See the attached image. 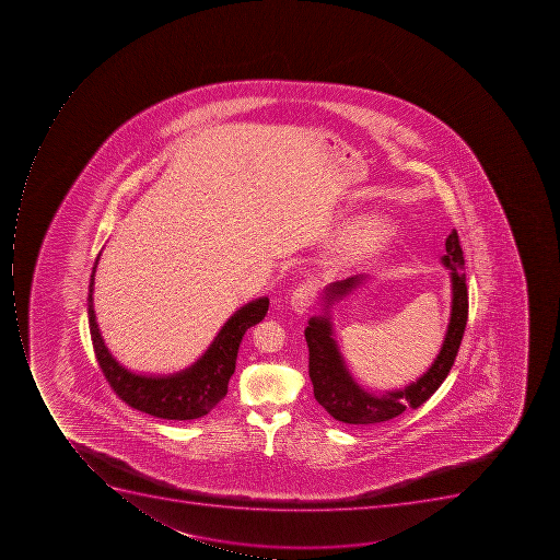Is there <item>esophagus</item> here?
<instances>
[{
    "label": "esophagus",
    "instance_id": "esophagus-1",
    "mask_svg": "<svg viewBox=\"0 0 560 560\" xmlns=\"http://www.w3.org/2000/svg\"><path fill=\"white\" fill-rule=\"evenodd\" d=\"M313 298H315V285L306 282L301 283L291 295V306L298 315L308 312L310 304H312Z\"/></svg>",
    "mask_w": 560,
    "mask_h": 560
}]
</instances>
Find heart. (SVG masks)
Instances as JSON below:
<instances>
[{
	"label": "heart",
	"instance_id": "1",
	"mask_svg": "<svg viewBox=\"0 0 560 560\" xmlns=\"http://www.w3.org/2000/svg\"><path fill=\"white\" fill-rule=\"evenodd\" d=\"M394 231L393 222L385 217H368L348 233L339 248V259L350 262L370 256L393 240Z\"/></svg>",
	"mask_w": 560,
	"mask_h": 560
}]
</instances>
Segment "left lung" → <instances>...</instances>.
Here are the masks:
<instances>
[{
  "instance_id": "8db88e82",
  "label": "left lung",
  "mask_w": 560,
  "mask_h": 560,
  "mask_svg": "<svg viewBox=\"0 0 560 560\" xmlns=\"http://www.w3.org/2000/svg\"><path fill=\"white\" fill-rule=\"evenodd\" d=\"M445 247L446 254L441 257V262L450 269V280H452V313H450L448 329H446L443 347L431 368L413 384L406 385L399 390H387L378 396L368 393L348 373L343 357L336 345L329 312H324L320 317L310 318L308 327L304 329V338L308 343V373L313 384V396L332 419L355 423V425L387 422L397 415H401L406 408H413V410L419 408L445 382L463 341L467 308H469L463 248L458 242L457 231L454 230L448 234ZM364 280V275H357L326 287L324 291L326 310H329L335 301L341 300L348 292L361 285Z\"/></svg>"
}]
</instances>
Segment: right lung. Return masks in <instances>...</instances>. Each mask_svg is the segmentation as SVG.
I'll use <instances>...</instances> for the list:
<instances>
[{"label": "right lung", "mask_w": 560, "mask_h": 560, "mask_svg": "<svg viewBox=\"0 0 560 560\" xmlns=\"http://www.w3.org/2000/svg\"><path fill=\"white\" fill-rule=\"evenodd\" d=\"M100 256L94 262L89 282V327L97 364L114 393L135 410L158 419L195 420L210 413L228 394V384L236 368L243 335L265 318L269 308L268 298L250 301L238 312H234L233 317L219 330L207 352L187 370L167 376L137 375L126 370L119 361H115L97 327L93 291Z\"/></svg>", "instance_id": "right-lung-1"}]
</instances>
